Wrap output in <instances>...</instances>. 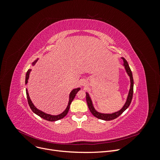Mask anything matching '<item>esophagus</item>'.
<instances>
[{
  "label": "esophagus",
  "instance_id": "obj_1",
  "mask_svg": "<svg viewBox=\"0 0 160 160\" xmlns=\"http://www.w3.org/2000/svg\"><path fill=\"white\" fill-rule=\"evenodd\" d=\"M80 84H81V86H85V84H86V81H85V79H82V80H81V81H80Z\"/></svg>",
  "mask_w": 160,
  "mask_h": 160
}]
</instances>
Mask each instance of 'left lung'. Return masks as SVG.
I'll use <instances>...</instances> for the list:
<instances>
[{
    "mask_svg": "<svg viewBox=\"0 0 160 160\" xmlns=\"http://www.w3.org/2000/svg\"><path fill=\"white\" fill-rule=\"evenodd\" d=\"M122 58L123 61V65L125 67V69L126 71V72L130 78V89L129 91L126 101H125V103L122 109H121L119 111H116V112L112 113H103L98 112V111L95 109L94 106L93 105V102H92V100L90 98L89 93L86 92V101H87V103H88V108L91 111V113L93 114L95 118L98 119L105 120V121H110V120L115 119V118H118L119 116L123 112V111H125L128 108L131 102H132V98H133V79L132 72L130 69V67L128 65V61L125 60L123 57H122Z\"/></svg>",
    "mask_w": 160,
    "mask_h": 160,
    "instance_id": "obj_1",
    "label": "left lung"
}]
</instances>
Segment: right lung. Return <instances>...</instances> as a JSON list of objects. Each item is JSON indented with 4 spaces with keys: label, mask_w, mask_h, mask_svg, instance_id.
Returning a JSON list of instances; mask_svg holds the SVG:
<instances>
[{
    "label": "right lung",
    "mask_w": 160,
    "mask_h": 160,
    "mask_svg": "<svg viewBox=\"0 0 160 160\" xmlns=\"http://www.w3.org/2000/svg\"><path fill=\"white\" fill-rule=\"evenodd\" d=\"M37 61H38V59L32 62V66L35 65V63H36ZM31 71V69H28L27 71V72L26 77H25V84H27L28 83V78H29V75H30ZM79 90H80V88H76V89H72L71 91V92L70 94H69V99L68 105H67V107L66 108L65 110L63 111V112H62L61 113H60L59 115H51V114H47V113H46L45 112H43V111H41L39 109H38L35 107V106L34 105V104L32 103V102L31 101V100L30 99L29 95H28L27 89H26V93H27V98L28 105H29L31 110L33 111V113H35V114H37V115L39 116V117H41V118L44 119H45L47 121H49V122H55V121L59 120V119H61L62 118H63L65 116H66V115L67 114V113H68V111L69 110L70 105H71V102L72 101V100L74 99L77 93Z\"/></svg>",
    "instance_id": "add662e5"
}]
</instances>
